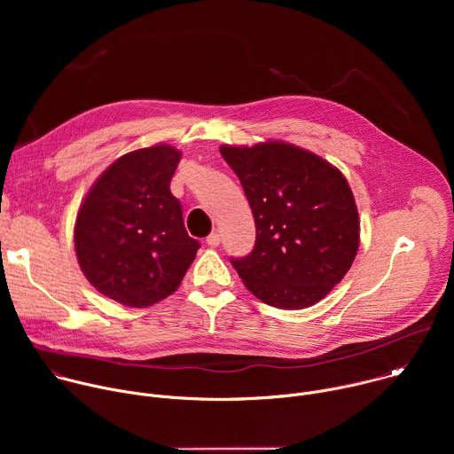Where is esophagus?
I'll list each match as a JSON object with an SVG mask.
<instances>
[{
    "label": "esophagus",
    "instance_id": "obj_1",
    "mask_svg": "<svg viewBox=\"0 0 454 454\" xmlns=\"http://www.w3.org/2000/svg\"><path fill=\"white\" fill-rule=\"evenodd\" d=\"M207 244L212 246V247H217L221 244V237L217 231H212L208 237H207Z\"/></svg>",
    "mask_w": 454,
    "mask_h": 454
}]
</instances>
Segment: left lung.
Segmentation results:
<instances>
[{
    "label": "left lung",
    "instance_id": "8db88e82",
    "mask_svg": "<svg viewBox=\"0 0 454 454\" xmlns=\"http://www.w3.org/2000/svg\"><path fill=\"white\" fill-rule=\"evenodd\" d=\"M221 154L240 179L256 228L253 251L230 258L244 286L278 309L325 298L359 247V215L345 176L284 142L223 145Z\"/></svg>",
    "mask_w": 454,
    "mask_h": 454
}]
</instances>
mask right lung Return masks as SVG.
<instances>
[{
    "label": "right lung",
    "mask_w": 454,
    "mask_h": 454,
    "mask_svg": "<svg viewBox=\"0 0 454 454\" xmlns=\"http://www.w3.org/2000/svg\"><path fill=\"white\" fill-rule=\"evenodd\" d=\"M181 153L154 145L118 158L95 181L75 221V251L104 296L149 307L172 294L196 258L170 179Z\"/></svg>",
    "instance_id": "1"
}]
</instances>
